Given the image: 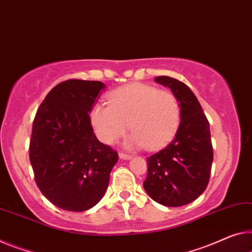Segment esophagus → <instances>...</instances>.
Wrapping results in <instances>:
<instances>
[{
	"label": "esophagus",
	"instance_id": "obj_1",
	"mask_svg": "<svg viewBox=\"0 0 252 252\" xmlns=\"http://www.w3.org/2000/svg\"><path fill=\"white\" fill-rule=\"evenodd\" d=\"M119 158H123V160H128V158H131L130 154H127V153H124V152H119Z\"/></svg>",
	"mask_w": 252,
	"mask_h": 252
}]
</instances>
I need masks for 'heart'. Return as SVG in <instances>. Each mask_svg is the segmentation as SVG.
Segmentation results:
<instances>
[{
	"label": "heart",
	"instance_id": "heart-1",
	"mask_svg": "<svg viewBox=\"0 0 252 252\" xmlns=\"http://www.w3.org/2000/svg\"><path fill=\"white\" fill-rule=\"evenodd\" d=\"M180 106L172 92L133 83L119 88L109 96V104L98 103L91 110L95 134L106 144H114L129 124L133 131L128 144L156 150L165 145L178 129Z\"/></svg>",
	"mask_w": 252,
	"mask_h": 252
}]
</instances>
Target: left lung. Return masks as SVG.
I'll use <instances>...</instances> for the list:
<instances>
[{"instance_id":"1","label":"left lung","mask_w":252,"mask_h":252,"mask_svg":"<svg viewBox=\"0 0 252 252\" xmlns=\"http://www.w3.org/2000/svg\"><path fill=\"white\" fill-rule=\"evenodd\" d=\"M156 82L171 89L180 106L175 138L146 158L148 176L143 187L157 203L179 207L202 195L210 181L213 146L210 123L192 91L181 81L158 76Z\"/></svg>"}]
</instances>
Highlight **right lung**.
I'll use <instances>...</instances> for the list:
<instances>
[{"label": "right lung", "mask_w": 252, "mask_h": 252, "mask_svg": "<svg viewBox=\"0 0 252 252\" xmlns=\"http://www.w3.org/2000/svg\"><path fill=\"white\" fill-rule=\"evenodd\" d=\"M100 81L67 80L54 87L32 124L29 158L46 198L69 212H83L102 198L118 153L95 137L90 113Z\"/></svg>", "instance_id": "1"}]
</instances>
